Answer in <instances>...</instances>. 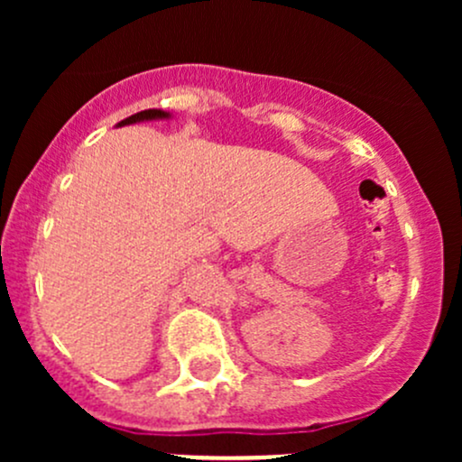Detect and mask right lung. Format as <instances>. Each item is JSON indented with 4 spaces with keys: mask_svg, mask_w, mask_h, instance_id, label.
Returning <instances> with one entry per match:
<instances>
[{
    "mask_svg": "<svg viewBox=\"0 0 462 462\" xmlns=\"http://www.w3.org/2000/svg\"><path fill=\"white\" fill-rule=\"evenodd\" d=\"M169 113H164V110H158V108H150V110H141V113L128 116V119L119 121V128L121 125H130V124H139V121H152V119H169Z\"/></svg>",
    "mask_w": 462,
    "mask_h": 462,
    "instance_id": "1",
    "label": "right lung"
}]
</instances>
